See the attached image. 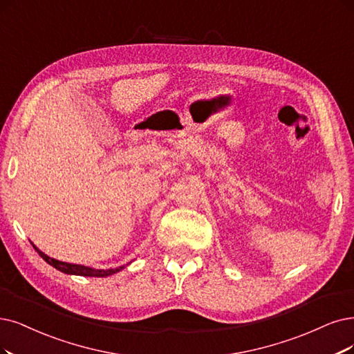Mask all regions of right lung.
Listing matches in <instances>:
<instances>
[{"instance_id":"obj_1","label":"right lung","mask_w":354,"mask_h":354,"mask_svg":"<svg viewBox=\"0 0 354 354\" xmlns=\"http://www.w3.org/2000/svg\"><path fill=\"white\" fill-rule=\"evenodd\" d=\"M33 245V243H32ZM33 248L36 250V252L41 255L49 266H52L54 268L59 270L61 272L65 274H73V276H83V277H108L112 276V274L121 271L124 268L122 267H118V268H109V270H96V268H91V267H86V266H80V264H70V263H62V261L54 259L48 257L46 254H44L42 251H39L37 248L33 245Z\"/></svg>"}]
</instances>
